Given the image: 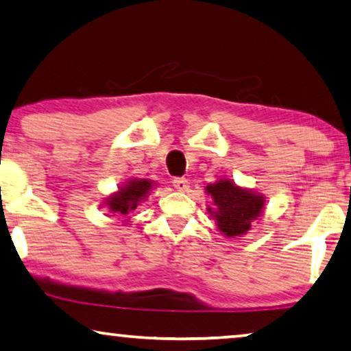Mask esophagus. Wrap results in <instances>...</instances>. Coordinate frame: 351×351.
I'll use <instances>...</instances> for the list:
<instances>
[{"label": "esophagus", "instance_id": "esophagus-1", "mask_svg": "<svg viewBox=\"0 0 351 351\" xmlns=\"http://www.w3.org/2000/svg\"><path fill=\"white\" fill-rule=\"evenodd\" d=\"M173 186H175L176 191L186 192L187 189H189V180H186V178H175Z\"/></svg>", "mask_w": 351, "mask_h": 351}]
</instances>
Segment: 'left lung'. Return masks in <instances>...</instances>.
Instances as JSON below:
<instances>
[{
	"label": "left lung",
	"mask_w": 351,
	"mask_h": 351,
	"mask_svg": "<svg viewBox=\"0 0 351 351\" xmlns=\"http://www.w3.org/2000/svg\"><path fill=\"white\" fill-rule=\"evenodd\" d=\"M214 208H208L216 226L228 238L243 237L252 227L254 221L261 216L265 197L249 189H243L232 180H219L206 186Z\"/></svg>",
	"instance_id": "obj_1"
}]
</instances>
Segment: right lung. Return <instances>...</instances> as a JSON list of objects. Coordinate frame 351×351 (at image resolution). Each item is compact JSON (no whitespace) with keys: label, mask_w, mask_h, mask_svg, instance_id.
Instances as JSON below:
<instances>
[{"label":"right lung","mask_w":351,"mask_h":351,"mask_svg":"<svg viewBox=\"0 0 351 351\" xmlns=\"http://www.w3.org/2000/svg\"><path fill=\"white\" fill-rule=\"evenodd\" d=\"M154 182L151 180H129L118 192H114L106 198L104 205L108 206V211L117 214V216H128L134 211L140 202L146 200L149 191L153 189Z\"/></svg>","instance_id":"add662e5"}]
</instances>
